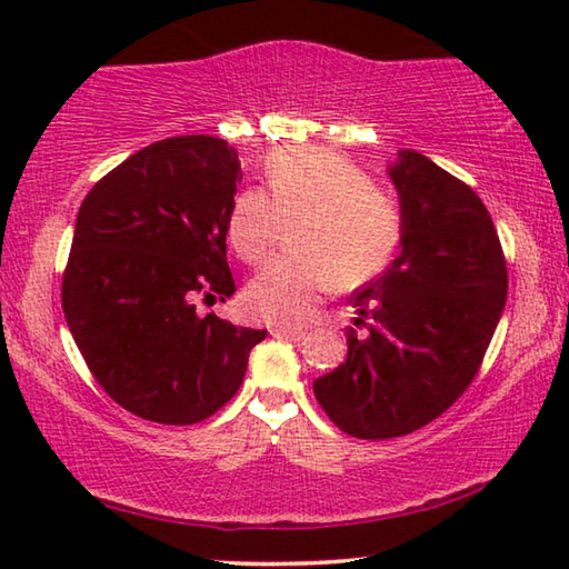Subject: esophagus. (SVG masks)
Here are the masks:
<instances>
[{
  "mask_svg": "<svg viewBox=\"0 0 569 569\" xmlns=\"http://www.w3.org/2000/svg\"><path fill=\"white\" fill-rule=\"evenodd\" d=\"M271 333L276 339H288V341H303L306 329H293V326H273Z\"/></svg>",
  "mask_w": 569,
  "mask_h": 569,
  "instance_id": "esophagus-1",
  "label": "esophagus"
}]
</instances>
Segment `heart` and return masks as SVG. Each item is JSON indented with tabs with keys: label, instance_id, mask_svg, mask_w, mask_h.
Masks as SVG:
<instances>
[{
	"label": "heart",
	"instance_id": "heart-1",
	"mask_svg": "<svg viewBox=\"0 0 569 569\" xmlns=\"http://www.w3.org/2000/svg\"><path fill=\"white\" fill-rule=\"evenodd\" d=\"M266 186L246 188L228 210V240L246 263L271 253L283 220L298 218L296 253L268 261L246 288V311L298 323L326 293L359 288L387 271L403 238L393 192L329 148H281L266 160Z\"/></svg>",
	"mask_w": 569,
	"mask_h": 569
}]
</instances>
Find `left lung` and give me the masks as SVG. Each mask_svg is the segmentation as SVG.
<instances>
[{
	"mask_svg": "<svg viewBox=\"0 0 569 569\" xmlns=\"http://www.w3.org/2000/svg\"><path fill=\"white\" fill-rule=\"evenodd\" d=\"M403 213L401 253L351 296L349 353L313 393L356 439L411 435L475 381L507 301V261L467 182L413 150L389 168Z\"/></svg>",
	"mask_w": 569,
	"mask_h": 569,
	"instance_id": "8db88e82",
	"label": "left lung"
}]
</instances>
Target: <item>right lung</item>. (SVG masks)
Masks as SVG:
<instances>
[{"instance_id":"obj_1","label":"right lung","mask_w":569,"mask_h":569,"mask_svg":"<svg viewBox=\"0 0 569 569\" xmlns=\"http://www.w3.org/2000/svg\"><path fill=\"white\" fill-rule=\"evenodd\" d=\"M243 178L213 134L158 140L82 200L62 276V311L84 363L140 419L186 427L236 397L266 331L196 313L236 293L228 210Z\"/></svg>"}]
</instances>
